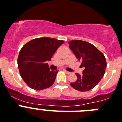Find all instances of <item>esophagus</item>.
I'll return each instance as SVG.
<instances>
[{"label":"esophagus","mask_w":122,"mask_h":122,"mask_svg":"<svg viewBox=\"0 0 122 122\" xmlns=\"http://www.w3.org/2000/svg\"><path fill=\"white\" fill-rule=\"evenodd\" d=\"M63 71H65V73H66V74H68V75H69V74L71 73V72H70V71H66V70H63Z\"/></svg>","instance_id":"obj_1"}]
</instances>
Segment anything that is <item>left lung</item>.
Segmentation results:
<instances>
[{"label": "left lung", "mask_w": 122, "mask_h": 122, "mask_svg": "<svg viewBox=\"0 0 122 122\" xmlns=\"http://www.w3.org/2000/svg\"><path fill=\"white\" fill-rule=\"evenodd\" d=\"M70 49L85 67L83 75L76 73L77 80L70 83L79 91H88L95 87L104 75L107 62L104 54L92 44L81 40L70 41Z\"/></svg>", "instance_id": "obj_1"}]
</instances>
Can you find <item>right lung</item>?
I'll list each match as a JSON object with an SVG mask.
<instances>
[{"label": "right lung", "mask_w": 122, "mask_h": 122, "mask_svg": "<svg viewBox=\"0 0 122 122\" xmlns=\"http://www.w3.org/2000/svg\"><path fill=\"white\" fill-rule=\"evenodd\" d=\"M64 41L51 37H39L23 46L18 57L20 75L29 87L40 91L49 88L56 80L58 70H51L50 61Z\"/></svg>", "instance_id": "obj_1"}]
</instances>
